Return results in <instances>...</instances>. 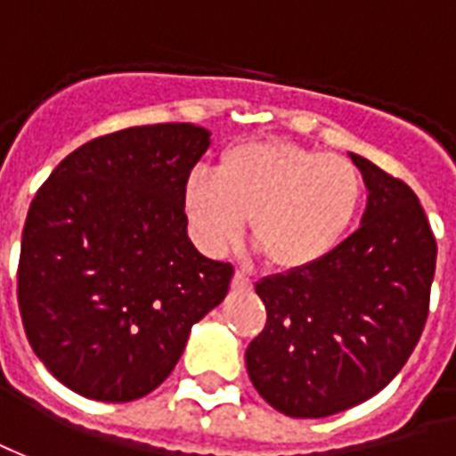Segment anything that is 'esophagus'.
<instances>
[{
	"instance_id": "1",
	"label": "esophagus",
	"mask_w": 456,
	"mask_h": 456,
	"mask_svg": "<svg viewBox=\"0 0 456 456\" xmlns=\"http://www.w3.org/2000/svg\"><path fill=\"white\" fill-rule=\"evenodd\" d=\"M231 287L235 289V291H250L252 281L248 277H245V274H240V272H235V274H232Z\"/></svg>"
}]
</instances>
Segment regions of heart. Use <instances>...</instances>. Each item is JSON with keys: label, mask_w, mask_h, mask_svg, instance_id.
Returning a JSON list of instances; mask_svg holds the SVG:
<instances>
[{"label": "heart", "mask_w": 456, "mask_h": 456, "mask_svg": "<svg viewBox=\"0 0 456 456\" xmlns=\"http://www.w3.org/2000/svg\"><path fill=\"white\" fill-rule=\"evenodd\" d=\"M364 179L352 159L287 141H248L224 151L214 175L194 172L182 206L196 245L224 255L250 240L279 272L328 260L360 214Z\"/></svg>", "instance_id": "1"}]
</instances>
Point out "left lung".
Masks as SVG:
<instances>
[{
    "mask_svg": "<svg viewBox=\"0 0 456 456\" xmlns=\"http://www.w3.org/2000/svg\"><path fill=\"white\" fill-rule=\"evenodd\" d=\"M350 158L369 191L360 228L314 269L255 287L267 323L248 345V374L291 418L335 415L379 394L428 321L437 245L423 206L405 182Z\"/></svg>",
    "mask_w": 456,
    "mask_h": 456,
    "instance_id": "obj_1",
    "label": "left lung"
}]
</instances>
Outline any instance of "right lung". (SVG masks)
<instances>
[{
    "label": "right lung",
    "mask_w": 456,
    "mask_h": 456,
    "mask_svg": "<svg viewBox=\"0 0 456 456\" xmlns=\"http://www.w3.org/2000/svg\"><path fill=\"white\" fill-rule=\"evenodd\" d=\"M211 133L158 123L69 152L31 201L19 308L36 357L79 396L126 403L169 377L232 267L196 250L182 189Z\"/></svg>",
    "instance_id": "right-lung-1"
}]
</instances>
